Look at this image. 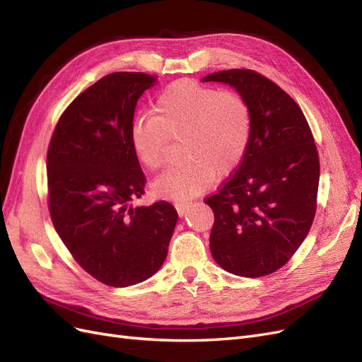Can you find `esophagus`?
<instances>
[{"label":"esophagus","instance_id":"obj_1","mask_svg":"<svg viewBox=\"0 0 362 362\" xmlns=\"http://www.w3.org/2000/svg\"><path fill=\"white\" fill-rule=\"evenodd\" d=\"M175 208H177V211H178L180 216H184L185 211H187V208H189V202H177V204H175Z\"/></svg>","mask_w":362,"mask_h":362}]
</instances>
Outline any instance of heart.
Segmentation results:
<instances>
[{
  "instance_id": "heart-1",
  "label": "heart",
  "mask_w": 362,
  "mask_h": 362,
  "mask_svg": "<svg viewBox=\"0 0 362 362\" xmlns=\"http://www.w3.org/2000/svg\"><path fill=\"white\" fill-rule=\"evenodd\" d=\"M152 117L136 119L129 144L137 160L152 172L166 166L170 139H181L177 166L164 172L152 189L157 196L185 201L202 193L242 163L252 136V112L234 90H216L193 80L175 81L152 107Z\"/></svg>"
}]
</instances>
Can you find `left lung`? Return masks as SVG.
Wrapping results in <instances>:
<instances>
[{"instance_id": "8db88e82", "label": "left lung", "mask_w": 362, "mask_h": 362, "mask_svg": "<svg viewBox=\"0 0 362 362\" xmlns=\"http://www.w3.org/2000/svg\"><path fill=\"white\" fill-rule=\"evenodd\" d=\"M247 101L252 136L240 166L208 196L214 223L210 249L222 269L259 278L286 266L308 235L317 208L320 161L300 107L252 69L206 75Z\"/></svg>"}]
</instances>
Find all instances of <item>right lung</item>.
Listing matches in <instances>:
<instances>
[{"mask_svg":"<svg viewBox=\"0 0 362 362\" xmlns=\"http://www.w3.org/2000/svg\"><path fill=\"white\" fill-rule=\"evenodd\" d=\"M156 80L144 72L103 76L62 113L48 146L52 225L78 266L110 287L154 275L178 221L166 201L129 206L146 184L129 128L137 100Z\"/></svg>","mask_w":362,"mask_h":362,"instance_id":"1","label":"right lung"}]
</instances>
